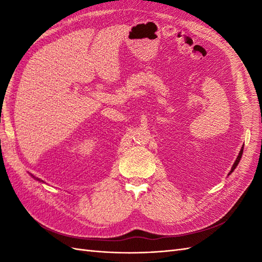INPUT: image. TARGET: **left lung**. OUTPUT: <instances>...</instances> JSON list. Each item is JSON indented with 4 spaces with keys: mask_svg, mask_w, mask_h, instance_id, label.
Instances as JSON below:
<instances>
[{
    "mask_svg": "<svg viewBox=\"0 0 262 262\" xmlns=\"http://www.w3.org/2000/svg\"><path fill=\"white\" fill-rule=\"evenodd\" d=\"M242 153H243V149L241 148V151H240V153H238V155H237V158H236V160H235V162H234V164H233V166H232V169H231V171H230V173L229 174H231L233 171H234V169L236 168L237 166V164H238V162H240V160H241V158H242Z\"/></svg>",
    "mask_w": 262,
    "mask_h": 262,
    "instance_id": "left-lung-1",
    "label": "left lung"
}]
</instances>
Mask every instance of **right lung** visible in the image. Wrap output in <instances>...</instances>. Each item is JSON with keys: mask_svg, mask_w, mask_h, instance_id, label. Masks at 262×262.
<instances>
[{"mask_svg": "<svg viewBox=\"0 0 262 262\" xmlns=\"http://www.w3.org/2000/svg\"><path fill=\"white\" fill-rule=\"evenodd\" d=\"M32 178H35V177H33V176H32ZM35 179H36L37 181H40V180H39V179H37V178H35Z\"/></svg>", "mask_w": 262, "mask_h": 262, "instance_id": "obj_1", "label": "right lung"}]
</instances>
